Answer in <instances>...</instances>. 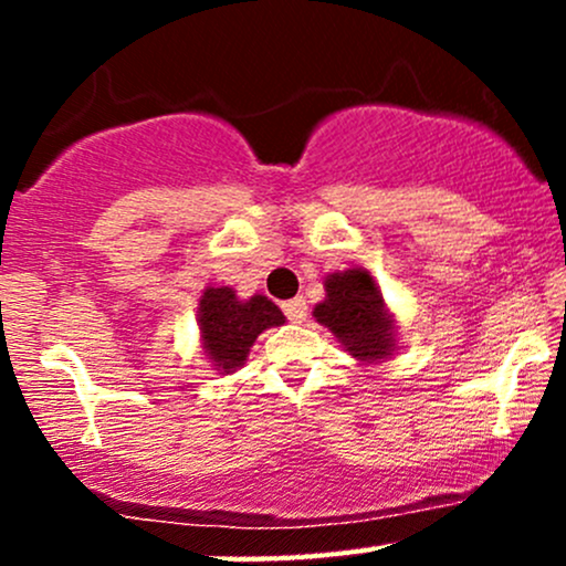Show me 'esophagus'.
Returning a JSON list of instances; mask_svg holds the SVG:
<instances>
[{
	"instance_id": "34e87169",
	"label": "esophagus",
	"mask_w": 566,
	"mask_h": 566,
	"mask_svg": "<svg viewBox=\"0 0 566 566\" xmlns=\"http://www.w3.org/2000/svg\"><path fill=\"white\" fill-rule=\"evenodd\" d=\"M282 311L287 314V319L295 322V324L305 322V316H308V305H305L303 297H292V301L282 303Z\"/></svg>"
}]
</instances>
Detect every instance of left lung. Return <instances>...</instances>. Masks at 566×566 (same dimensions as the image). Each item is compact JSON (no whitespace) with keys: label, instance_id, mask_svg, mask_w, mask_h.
<instances>
[{"label":"left lung","instance_id":"obj_1","mask_svg":"<svg viewBox=\"0 0 566 566\" xmlns=\"http://www.w3.org/2000/svg\"><path fill=\"white\" fill-rule=\"evenodd\" d=\"M324 301L316 303L314 319L324 324L354 359H388L396 350V327L380 287L365 269L337 271L324 279Z\"/></svg>","mask_w":566,"mask_h":566}]
</instances>
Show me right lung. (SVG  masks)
I'll use <instances>...</instances> for the list:
<instances>
[{
  "mask_svg": "<svg viewBox=\"0 0 566 566\" xmlns=\"http://www.w3.org/2000/svg\"><path fill=\"white\" fill-rule=\"evenodd\" d=\"M199 335L205 356L218 373H237L252 343L269 327L284 324V314L265 295L239 301L237 290L207 287L199 297Z\"/></svg>",
  "mask_w": 566,
  "mask_h": 566,
  "instance_id": "add662e5",
  "label": "right lung"
}]
</instances>
